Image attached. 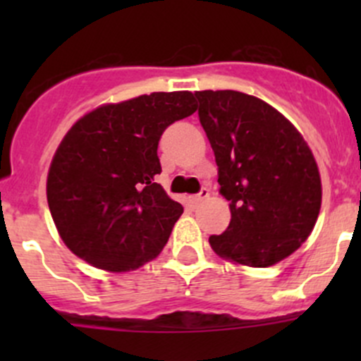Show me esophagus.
<instances>
[{
	"instance_id": "obj_1",
	"label": "esophagus",
	"mask_w": 361,
	"mask_h": 361,
	"mask_svg": "<svg viewBox=\"0 0 361 361\" xmlns=\"http://www.w3.org/2000/svg\"><path fill=\"white\" fill-rule=\"evenodd\" d=\"M207 197H209V190H207V188H201V192H199L197 195H192L190 202L194 204V206H197V204H201L202 201H206Z\"/></svg>"
}]
</instances>
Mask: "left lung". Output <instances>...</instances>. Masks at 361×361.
Returning a JSON list of instances; mask_svg holds the SVG:
<instances>
[{"mask_svg":"<svg viewBox=\"0 0 361 361\" xmlns=\"http://www.w3.org/2000/svg\"><path fill=\"white\" fill-rule=\"evenodd\" d=\"M199 120L214 152L231 224L209 235L220 257L269 267L311 234L322 207V180L307 143L278 110L238 90H202Z\"/></svg>","mask_w":361,"mask_h":361,"instance_id":"left-lung-1","label":"left lung"}]
</instances>
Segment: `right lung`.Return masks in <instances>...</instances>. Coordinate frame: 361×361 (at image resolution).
Masks as SVG:
<instances>
[{
    "mask_svg": "<svg viewBox=\"0 0 361 361\" xmlns=\"http://www.w3.org/2000/svg\"><path fill=\"white\" fill-rule=\"evenodd\" d=\"M192 92H154L104 104L61 141L47 201L76 257L111 272L134 271L166 246L183 206L155 181L164 130L197 110Z\"/></svg>",
    "mask_w": 361,
    "mask_h": 361,
    "instance_id": "1",
    "label": "right lung"
}]
</instances>
